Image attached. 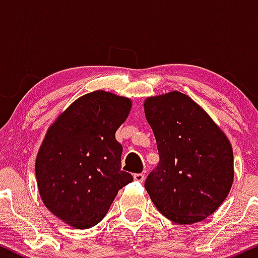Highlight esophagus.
I'll use <instances>...</instances> for the list:
<instances>
[{
    "instance_id": "obj_1",
    "label": "esophagus",
    "mask_w": 258,
    "mask_h": 258,
    "mask_svg": "<svg viewBox=\"0 0 258 258\" xmlns=\"http://www.w3.org/2000/svg\"><path fill=\"white\" fill-rule=\"evenodd\" d=\"M133 178H135L136 182L143 183L144 178H146V176H144L143 173H136V174H133Z\"/></svg>"
}]
</instances>
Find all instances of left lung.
<instances>
[{"label":"left lung","mask_w":258,"mask_h":258,"mask_svg":"<svg viewBox=\"0 0 258 258\" xmlns=\"http://www.w3.org/2000/svg\"><path fill=\"white\" fill-rule=\"evenodd\" d=\"M144 114L160 156L144 184L150 199L174 223L204 221L232 188L229 139L198 103L178 91L148 97Z\"/></svg>","instance_id":"left-lung-1"}]
</instances>
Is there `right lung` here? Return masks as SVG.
<instances>
[{"instance_id": "1", "label": "right lung", "mask_w": 258, "mask_h": 258, "mask_svg": "<svg viewBox=\"0 0 258 258\" xmlns=\"http://www.w3.org/2000/svg\"><path fill=\"white\" fill-rule=\"evenodd\" d=\"M132 100L103 90L73 102L47 130L35 172L44 206L75 229L104 218L117 191L133 177L121 170L122 146L115 138Z\"/></svg>"}]
</instances>
